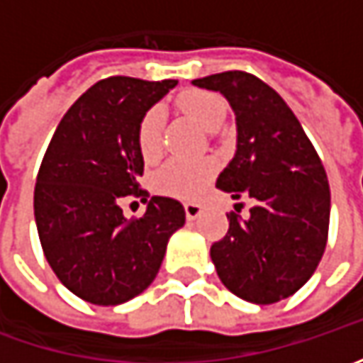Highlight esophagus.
Returning a JSON list of instances; mask_svg holds the SVG:
<instances>
[{
  "label": "esophagus",
  "mask_w": 363,
  "mask_h": 363,
  "mask_svg": "<svg viewBox=\"0 0 363 363\" xmlns=\"http://www.w3.org/2000/svg\"><path fill=\"white\" fill-rule=\"evenodd\" d=\"M184 210H186V218L188 220H196V218L202 214V206L196 202H186L184 203Z\"/></svg>",
  "instance_id": "1"
}]
</instances>
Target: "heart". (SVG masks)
<instances>
[{"instance_id":"obj_1","label":"heart","mask_w":363,"mask_h":363,"mask_svg":"<svg viewBox=\"0 0 363 363\" xmlns=\"http://www.w3.org/2000/svg\"><path fill=\"white\" fill-rule=\"evenodd\" d=\"M175 106L208 131H216L226 119V103L214 92L184 91L175 96ZM161 133L163 111L160 106H151L137 125V147L141 157L149 163L160 160ZM214 172L216 165L212 160H172L155 175V188L163 196L189 200L206 188Z\"/></svg>"}]
</instances>
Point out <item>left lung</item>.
Wrapping results in <instances>:
<instances>
[{
	"instance_id": "left-lung-1",
	"label": "left lung",
	"mask_w": 363,
	"mask_h": 363,
	"mask_svg": "<svg viewBox=\"0 0 363 363\" xmlns=\"http://www.w3.org/2000/svg\"><path fill=\"white\" fill-rule=\"evenodd\" d=\"M222 92L236 115V155L216 188L250 198L248 216L230 212V226L210 257L224 286L257 305L286 299L305 285L325 252L328 174L313 143L281 94L242 70L194 80Z\"/></svg>"
}]
</instances>
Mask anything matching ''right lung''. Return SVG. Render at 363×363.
I'll list each match as a JSON object with an SVG mask.
<instances>
[{"label": "right lung", "mask_w": 363, "mask_h": 363, "mask_svg": "<svg viewBox=\"0 0 363 363\" xmlns=\"http://www.w3.org/2000/svg\"><path fill=\"white\" fill-rule=\"evenodd\" d=\"M177 80H99L68 108L35 177L34 216L58 281L92 305H121L153 283L167 240L184 226V206L153 196L141 218L123 216L139 188L137 125ZM149 198V196H147Z\"/></svg>", "instance_id": "1"}]
</instances>
